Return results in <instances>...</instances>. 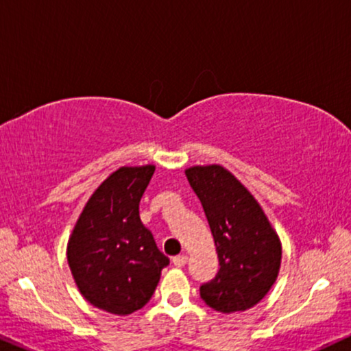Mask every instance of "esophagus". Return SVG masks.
I'll list each match as a JSON object with an SVG mask.
<instances>
[{"mask_svg":"<svg viewBox=\"0 0 351 351\" xmlns=\"http://www.w3.org/2000/svg\"><path fill=\"white\" fill-rule=\"evenodd\" d=\"M173 264H175L176 267H184V265L188 264V256H186V254L175 256V257H173Z\"/></svg>","mask_w":351,"mask_h":351,"instance_id":"34e87169","label":"esophagus"}]
</instances>
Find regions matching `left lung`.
I'll return each instance as SVG.
<instances>
[{"label": "left lung", "mask_w": 351, "mask_h": 351, "mask_svg": "<svg viewBox=\"0 0 351 351\" xmlns=\"http://www.w3.org/2000/svg\"><path fill=\"white\" fill-rule=\"evenodd\" d=\"M186 176L202 204L220 265L199 288L201 298L215 311H246L277 278L280 239L250 191L223 167H193Z\"/></svg>", "instance_id": "obj_1"}]
</instances>
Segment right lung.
<instances>
[{"instance_id":"add662e5","label":"right lung","mask_w":351,"mask_h":351,"mask_svg":"<svg viewBox=\"0 0 351 351\" xmlns=\"http://www.w3.org/2000/svg\"><path fill=\"white\" fill-rule=\"evenodd\" d=\"M154 165L121 167L101 183L79 217L68 243V263L84 298L126 316L152 298L170 259L139 217Z\"/></svg>"}]
</instances>
